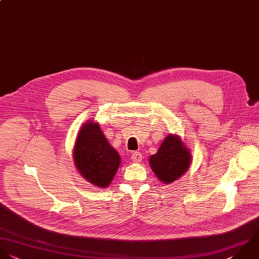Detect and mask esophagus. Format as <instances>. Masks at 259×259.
Here are the masks:
<instances>
[{
  "mask_svg": "<svg viewBox=\"0 0 259 259\" xmlns=\"http://www.w3.org/2000/svg\"><path fill=\"white\" fill-rule=\"evenodd\" d=\"M131 159L134 161V162H140L142 160V154L140 152H134L132 153L131 155Z\"/></svg>",
  "mask_w": 259,
  "mask_h": 259,
  "instance_id": "esophagus-1",
  "label": "esophagus"
}]
</instances>
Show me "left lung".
I'll return each instance as SVG.
<instances>
[{
  "mask_svg": "<svg viewBox=\"0 0 259 259\" xmlns=\"http://www.w3.org/2000/svg\"><path fill=\"white\" fill-rule=\"evenodd\" d=\"M149 163L162 183L170 184L187 171L191 163V153L178 136L168 135L157 153L151 155Z\"/></svg>",
  "mask_w": 259,
  "mask_h": 259,
  "instance_id": "8db88e82",
  "label": "left lung"
}]
</instances>
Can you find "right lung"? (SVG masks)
<instances>
[{"label": "right lung", "instance_id": "obj_1", "mask_svg": "<svg viewBox=\"0 0 259 259\" xmlns=\"http://www.w3.org/2000/svg\"><path fill=\"white\" fill-rule=\"evenodd\" d=\"M73 159L80 175L96 187L107 188L120 164L118 152L108 143L98 124L82 125L75 140Z\"/></svg>", "mask_w": 259, "mask_h": 259}]
</instances>
